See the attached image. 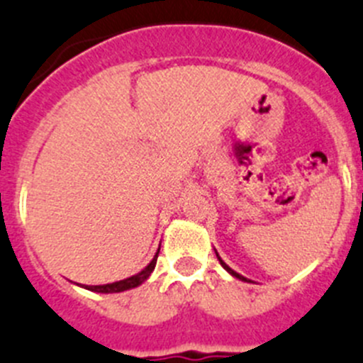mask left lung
Returning <instances> with one entry per match:
<instances>
[{"label":"left lung","instance_id":"obj_1","mask_svg":"<svg viewBox=\"0 0 363 363\" xmlns=\"http://www.w3.org/2000/svg\"><path fill=\"white\" fill-rule=\"evenodd\" d=\"M215 253H217V251H215ZM217 259H218V262H220V266H222V267H224V269H226V271H228V273H230V275H231V277H235V279H238V280H242V282H251V280H250V279H246V277H242V275H238L237 271H233V269H231V267H230V266H228V264H226V262H224V260H222V259H220V257H218V253H217Z\"/></svg>","mask_w":363,"mask_h":363}]
</instances>
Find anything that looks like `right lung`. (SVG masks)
<instances>
[{
    "mask_svg": "<svg viewBox=\"0 0 363 363\" xmlns=\"http://www.w3.org/2000/svg\"><path fill=\"white\" fill-rule=\"evenodd\" d=\"M159 250H161V247H159ZM159 250H157V253L153 255L152 262H150L145 269L139 271L137 275L128 277V279H125V280H119V282L103 284V286H81V284H77V286L84 287V289H88V291H94V293H121V291H128V289H133V287L141 286V284L145 282V280H148V277L152 275V271L155 269V264H157Z\"/></svg>",
    "mask_w": 363,
    "mask_h": 363,
    "instance_id": "add662e5",
    "label": "right lung"
}]
</instances>
